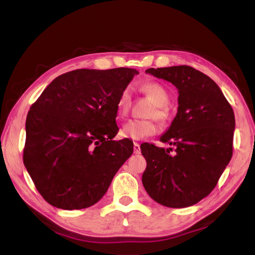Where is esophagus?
Masks as SVG:
<instances>
[{
  "instance_id": "esophagus-1",
  "label": "esophagus",
  "mask_w": 255,
  "mask_h": 255,
  "mask_svg": "<svg viewBox=\"0 0 255 255\" xmlns=\"http://www.w3.org/2000/svg\"><path fill=\"white\" fill-rule=\"evenodd\" d=\"M133 152L136 154H139L140 152H141V151H140V144L137 142L133 143Z\"/></svg>"
}]
</instances>
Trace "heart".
Returning <instances> with one entry per match:
<instances>
[{"label": "heart", "mask_w": 255, "mask_h": 255, "mask_svg": "<svg viewBox=\"0 0 255 255\" xmlns=\"http://www.w3.org/2000/svg\"><path fill=\"white\" fill-rule=\"evenodd\" d=\"M141 90L149 96L155 105V110L150 112V117H156L164 121L167 117L166 105L170 102V95L163 85L156 82H145L141 85ZM131 104V90L125 88L119 94L117 100L118 115L125 116L128 113ZM158 131V125L153 119H132L124 125L122 128V136L131 140H142L153 136Z\"/></svg>", "instance_id": "heart-1"}]
</instances>
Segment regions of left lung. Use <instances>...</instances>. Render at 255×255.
Returning a JSON list of instances; mask_svg holds the SVG:
<instances>
[{"instance_id":"obj_1","label":"left lung","mask_w":255,"mask_h":255,"mask_svg":"<svg viewBox=\"0 0 255 255\" xmlns=\"http://www.w3.org/2000/svg\"><path fill=\"white\" fill-rule=\"evenodd\" d=\"M145 72L175 86L178 107L160 137L174 145V152L152 143L140 145L147 161L143 187L166 207H188L209 195L231 160L235 113L219 86L196 69L174 66Z\"/></svg>"}]
</instances>
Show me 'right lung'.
Segmentation results:
<instances>
[{
    "mask_svg": "<svg viewBox=\"0 0 255 255\" xmlns=\"http://www.w3.org/2000/svg\"><path fill=\"white\" fill-rule=\"evenodd\" d=\"M138 71L79 69L59 75L26 118L23 161L37 191L57 208H88L104 196L133 152L118 132L117 100Z\"/></svg>",
    "mask_w": 255,
    "mask_h": 255,
    "instance_id": "1",
    "label": "right lung"
}]
</instances>
